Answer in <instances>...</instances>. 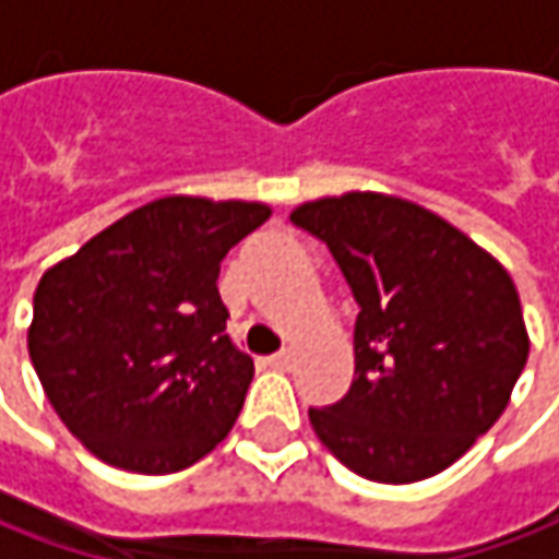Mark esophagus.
I'll return each instance as SVG.
<instances>
[{
    "label": "esophagus",
    "mask_w": 559,
    "mask_h": 559,
    "mask_svg": "<svg viewBox=\"0 0 559 559\" xmlns=\"http://www.w3.org/2000/svg\"><path fill=\"white\" fill-rule=\"evenodd\" d=\"M267 364H270V367H276V370H286V367H289V364H292V355H289V352H280V355H270V357H267Z\"/></svg>",
    "instance_id": "1"
}]
</instances>
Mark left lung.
Segmentation results:
<instances>
[{
  "mask_svg": "<svg viewBox=\"0 0 559 559\" xmlns=\"http://www.w3.org/2000/svg\"><path fill=\"white\" fill-rule=\"evenodd\" d=\"M352 286L355 382L313 432L373 483H419L504 414L528 357L516 286L488 251L414 202L348 192L292 211Z\"/></svg>",
  "mask_w": 559,
  "mask_h": 559,
  "instance_id": "left-lung-1",
  "label": "left lung"
}]
</instances>
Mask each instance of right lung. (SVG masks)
I'll return each mask as SVG.
<instances>
[{
  "label": "right lung",
  "mask_w": 559,
  "mask_h": 559,
  "mask_svg": "<svg viewBox=\"0 0 559 559\" xmlns=\"http://www.w3.org/2000/svg\"><path fill=\"white\" fill-rule=\"evenodd\" d=\"M267 204L170 195L43 273L27 333L61 423L98 461L164 476L226 439L254 364L226 335L221 261Z\"/></svg>",
  "instance_id": "1"
}]
</instances>
